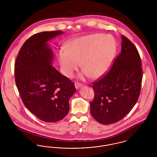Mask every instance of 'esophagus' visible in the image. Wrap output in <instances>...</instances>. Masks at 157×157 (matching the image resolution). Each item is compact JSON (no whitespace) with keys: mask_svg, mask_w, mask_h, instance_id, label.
<instances>
[{"mask_svg":"<svg viewBox=\"0 0 157 157\" xmlns=\"http://www.w3.org/2000/svg\"><path fill=\"white\" fill-rule=\"evenodd\" d=\"M75 88L76 89H78L79 88H80L81 86H82V84L80 83H78V82H75Z\"/></svg>","mask_w":157,"mask_h":157,"instance_id":"34e87169","label":"esophagus"}]
</instances>
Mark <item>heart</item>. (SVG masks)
<instances>
[{"label": "heart", "mask_w": 157, "mask_h": 157, "mask_svg": "<svg viewBox=\"0 0 157 157\" xmlns=\"http://www.w3.org/2000/svg\"><path fill=\"white\" fill-rule=\"evenodd\" d=\"M67 49H61L58 53V60L65 75L71 77L81 62L84 75L97 78L110 67L116 44L109 35L94 33L71 42Z\"/></svg>", "instance_id": "1"}]
</instances>
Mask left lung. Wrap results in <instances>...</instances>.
Here are the masks:
<instances>
[{
    "instance_id": "1",
    "label": "left lung",
    "mask_w": 157,
    "mask_h": 157,
    "mask_svg": "<svg viewBox=\"0 0 157 157\" xmlns=\"http://www.w3.org/2000/svg\"><path fill=\"white\" fill-rule=\"evenodd\" d=\"M121 47L109 71L92 82L95 96L90 103V113L102 124H111L124 118L140 94L142 69L139 52L124 35Z\"/></svg>"
}]
</instances>
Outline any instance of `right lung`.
I'll return each instance as SVG.
<instances>
[{
	"label": "right lung",
	"instance_id": "right-lung-1",
	"mask_svg": "<svg viewBox=\"0 0 157 157\" xmlns=\"http://www.w3.org/2000/svg\"><path fill=\"white\" fill-rule=\"evenodd\" d=\"M63 33L42 32L28 39L15 63V82L25 106L39 120L56 122L67 115L75 84L51 65L53 53L47 42Z\"/></svg>",
	"mask_w": 157,
	"mask_h": 157
}]
</instances>
